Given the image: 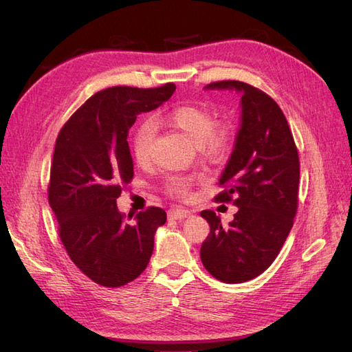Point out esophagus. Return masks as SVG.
Wrapping results in <instances>:
<instances>
[{"label": "esophagus", "instance_id": "esophagus-1", "mask_svg": "<svg viewBox=\"0 0 352 352\" xmlns=\"http://www.w3.org/2000/svg\"><path fill=\"white\" fill-rule=\"evenodd\" d=\"M190 210H186V209H181V208H176V209H170L168 210V218L170 219H185V218H188L190 217Z\"/></svg>", "mask_w": 352, "mask_h": 352}]
</instances>
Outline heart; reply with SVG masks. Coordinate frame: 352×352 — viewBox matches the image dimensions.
<instances>
[{"label": "heart", "instance_id": "heart-1", "mask_svg": "<svg viewBox=\"0 0 352 352\" xmlns=\"http://www.w3.org/2000/svg\"><path fill=\"white\" fill-rule=\"evenodd\" d=\"M153 125H167L182 133L188 140L197 144L201 155L218 158L230 149L234 139L233 125L227 121L212 124L209 110L197 106H177L167 113L157 115L152 119ZM149 122L142 124L133 134L131 152L137 164H146L151 158V146L153 139V126ZM191 177L173 176L168 179L167 191L176 197H188Z\"/></svg>", "mask_w": 352, "mask_h": 352}]
</instances>
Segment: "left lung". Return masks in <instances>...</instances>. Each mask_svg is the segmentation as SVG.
<instances>
[{
  "label": "left lung",
  "mask_w": 352,
  "mask_h": 352,
  "mask_svg": "<svg viewBox=\"0 0 352 352\" xmlns=\"http://www.w3.org/2000/svg\"><path fill=\"white\" fill-rule=\"evenodd\" d=\"M206 89L241 96V126L219 177L226 188L215 200L233 201L234 219L222 227L213 210L200 215L210 233L200 250L201 263L226 284L254 279L275 261L287 241L298 203L300 162L287 118L267 94L239 80L213 82Z\"/></svg>",
  "instance_id": "8db88e82"
}]
</instances>
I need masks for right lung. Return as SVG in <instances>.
<instances>
[{
    "label": "right lung",
    "instance_id": "right-lung-1",
    "mask_svg": "<svg viewBox=\"0 0 352 352\" xmlns=\"http://www.w3.org/2000/svg\"><path fill=\"white\" fill-rule=\"evenodd\" d=\"M175 89V83H167L100 91L58 134L49 204L67 254L98 285L116 288L140 276L157 230L167 221L164 210L149 208L128 222L116 199L134 176L128 131L137 116L160 107Z\"/></svg>",
    "mask_w": 352,
    "mask_h": 352
}]
</instances>
